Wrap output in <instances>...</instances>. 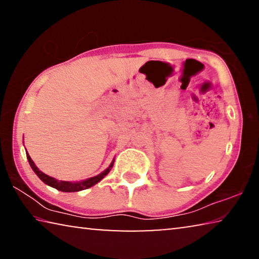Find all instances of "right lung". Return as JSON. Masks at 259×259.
Instances as JSON below:
<instances>
[{"mask_svg": "<svg viewBox=\"0 0 259 259\" xmlns=\"http://www.w3.org/2000/svg\"><path fill=\"white\" fill-rule=\"evenodd\" d=\"M27 160L29 162L30 166H32V169L34 170V172L37 175L38 178L41 179V181L43 183H46L47 185H49L51 187L56 188V190L58 191H61V192H77V191H82V190H87V188H89L91 186H94L97 184L98 182L102 181V179L106 176V175L111 171V169L113 168V163L114 162H112L111 165L108 166V168L105 170V171H103L102 174H99L98 176L96 177H91L89 179H87V181H83V182H78V183H71V182H63V181H57V179L52 178L50 176H48V175L43 174L42 171H40V170L37 169V166L34 164L33 160L30 159L29 154L27 153Z\"/></svg>", "mask_w": 259, "mask_h": 259, "instance_id": "1", "label": "right lung"}]
</instances>
